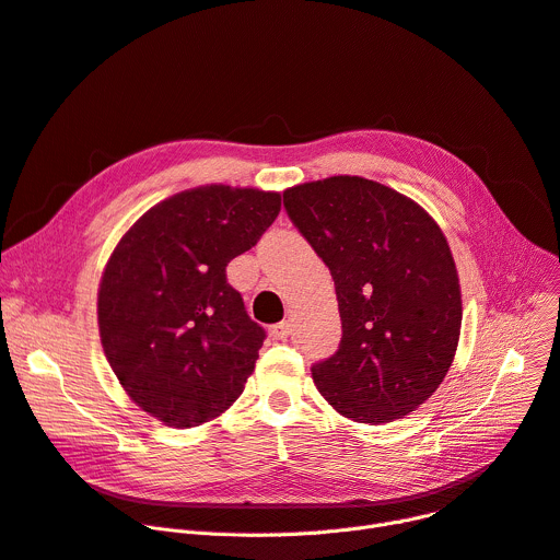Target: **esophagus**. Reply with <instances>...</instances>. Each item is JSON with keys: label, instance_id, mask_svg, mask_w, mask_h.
I'll list each match as a JSON object with an SVG mask.
<instances>
[{"label": "esophagus", "instance_id": "esophagus-1", "mask_svg": "<svg viewBox=\"0 0 560 560\" xmlns=\"http://www.w3.org/2000/svg\"><path fill=\"white\" fill-rule=\"evenodd\" d=\"M289 332H291V325H289L287 320L276 323V325L269 327V335H271L276 341H284V339L289 337Z\"/></svg>", "mask_w": 560, "mask_h": 560}]
</instances>
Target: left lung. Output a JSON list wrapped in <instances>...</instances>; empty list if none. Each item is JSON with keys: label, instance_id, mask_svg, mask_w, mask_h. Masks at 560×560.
Listing matches in <instances>:
<instances>
[{"label": "left lung", "instance_id": "1", "mask_svg": "<svg viewBox=\"0 0 560 560\" xmlns=\"http://www.w3.org/2000/svg\"><path fill=\"white\" fill-rule=\"evenodd\" d=\"M282 199L337 289L343 337L312 366L320 396L357 422L416 411L447 375L462 332V287L439 223L359 176L295 185Z\"/></svg>", "mask_w": 560, "mask_h": 560}]
</instances>
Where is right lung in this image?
Wrapping results in <instances>:
<instances>
[{"label": "right lung", "instance_id": "obj_1", "mask_svg": "<svg viewBox=\"0 0 560 560\" xmlns=\"http://www.w3.org/2000/svg\"><path fill=\"white\" fill-rule=\"evenodd\" d=\"M280 212V194L206 185L153 206L119 240L98 284V335L138 407L187 430L244 390L267 339L228 284Z\"/></svg>", "mask_w": 560, "mask_h": 560}]
</instances>
